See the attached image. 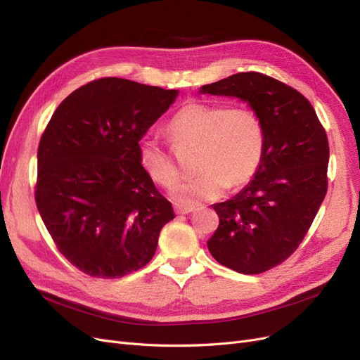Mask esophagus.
I'll return each mask as SVG.
<instances>
[{
  "mask_svg": "<svg viewBox=\"0 0 360 360\" xmlns=\"http://www.w3.org/2000/svg\"><path fill=\"white\" fill-rule=\"evenodd\" d=\"M174 212H176L177 214H188V213L195 212V207L193 205H180V204H176V205H174Z\"/></svg>",
  "mask_w": 360,
  "mask_h": 360,
  "instance_id": "esophagus-1",
  "label": "esophagus"
}]
</instances>
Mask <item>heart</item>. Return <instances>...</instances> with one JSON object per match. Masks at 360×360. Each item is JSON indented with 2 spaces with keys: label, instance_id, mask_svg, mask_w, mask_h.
<instances>
[{
  "label": "heart",
  "instance_id": "1",
  "mask_svg": "<svg viewBox=\"0 0 360 360\" xmlns=\"http://www.w3.org/2000/svg\"><path fill=\"white\" fill-rule=\"evenodd\" d=\"M176 147H198V176L180 183L172 197L183 204L219 198L228 186L240 188L255 177L266 150V132L252 106L192 101L181 106L168 123ZM139 165L162 188H172L179 168L171 150L153 136L138 143Z\"/></svg>",
  "mask_w": 360,
  "mask_h": 360
}]
</instances>
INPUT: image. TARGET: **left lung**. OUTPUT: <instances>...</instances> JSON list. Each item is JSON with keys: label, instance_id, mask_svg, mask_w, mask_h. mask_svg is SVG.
I'll return each mask as SVG.
<instances>
[{"label": "left lung", "instance_id": "obj_1", "mask_svg": "<svg viewBox=\"0 0 360 360\" xmlns=\"http://www.w3.org/2000/svg\"><path fill=\"white\" fill-rule=\"evenodd\" d=\"M201 93L240 97L263 122L261 167L233 200L213 205L219 226L207 246L228 269L264 274L299 248L326 197L328 135L307 97L271 76L236 73Z\"/></svg>", "mask_w": 360, "mask_h": 360}]
</instances>
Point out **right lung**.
<instances>
[{"instance_id": "1", "label": "right lung", "mask_w": 360, "mask_h": 360, "mask_svg": "<svg viewBox=\"0 0 360 360\" xmlns=\"http://www.w3.org/2000/svg\"><path fill=\"white\" fill-rule=\"evenodd\" d=\"M177 93L94 79L58 105L41 134L37 209L57 249L85 275L114 279L144 267L174 219L139 165L138 143Z\"/></svg>"}]
</instances>
